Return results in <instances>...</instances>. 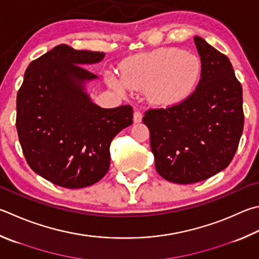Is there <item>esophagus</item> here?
Here are the masks:
<instances>
[{"instance_id":"obj_1","label":"esophagus","mask_w":259,"mask_h":259,"mask_svg":"<svg viewBox=\"0 0 259 259\" xmlns=\"http://www.w3.org/2000/svg\"><path fill=\"white\" fill-rule=\"evenodd\" d=\"M143 120V114L140 111H135L134 113V122L135 123H139V122H142Z\"/></svg>"}]
</instances>
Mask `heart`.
I'll return each mask as SVG.
<instances>
[{
  "label": "heart",
  "mask_w": 259,
  "mask_h": 259,
  "mask_svg": "<svg viewBox=\"0 0 259 259\" xmlns=\"http://www.w3.org/2000/svg\"><path fill=\"white\" fill-rule=\"evenodd\" d=\"M200 62L195 55L178 49H161L125 62L121 78L109 74L107 81L116 91L126 87L134 91H149L158 105H175L195 91L200 77Z\"/></svg>",
  "instance_id": "heart-1"
}]
</instances>
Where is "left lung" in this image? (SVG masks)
I'll return each instance as SVG.
<instances>
[{
	"label": "left lung",
	"mask_w": 259,
	"mask_h": 259,
	"mask_svg": "<svg viewBox=\"0 0 259 259\" xmlns=\"http://www.w3.org/2000/svg\"><path fill=\"white\" fill-rule=\"evenodd\" d=\"M200 80L186 100L149 109L150 148L158 175L189 185L224 170L236 154L243 130L241 83L227 55L196 36Z\"/></svg>",
	"instance_id": "8db88e82"
}]
</instances>
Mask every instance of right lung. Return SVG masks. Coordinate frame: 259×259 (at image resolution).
Returning <instances> with one entry per match:
<instances>
[{
	"mask_svg": "<svg viewBox=\"0 0 259 259\" xmlns=\"http://www.w3.org/2000/svg\"><path fill=\"white\" fill-rule=\"evenodd\" d=\"M103 52L65 44L31 61L17 94L18 131L28 165L56 186H92L110 167V145L133 124L131 105L103 109L83 92L97 76L82 64L97 63Z\"/></svg>",
	"mask_w": 259,
	"mask_h": 259,
	"instance_id": "add662e5",
	"label": "right lung"
}]
</instances>
